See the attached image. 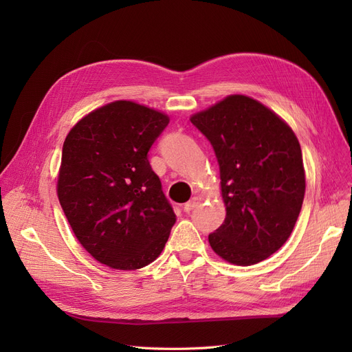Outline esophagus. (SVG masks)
Wrapping results in <instances>:
<instances>
[{
    "label": "esophagus",
    "instance_id": "esophagus-1",
    "mask_svg": "<svg viewBox=\"0 0 352 352\" xmlns=\"http://www.w3.org/2000/svg\"><path fill=\"white\" fill-rule=\"evenodd\" d=\"M201 201H202V199H201V197H194V198H190V199L186 202V204H184V211H185V212H190V211H192V210L199 204Z\"/></svg>",
    "mask_w": 352,
    "mask_h": 352
}]
</instances>
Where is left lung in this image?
<instances>
[{"mask_svg":"<svg viewBox=\"0 0 352 352\" xmlns=\"http://www.w3.org/2000/svg\"><path fill=\"white\" fill-rule=\"evenodd\" d=\"M190 122L220 168L226 219L208 235L212 251L238 265L265 260L289 238L302 207L305 175L295 133L245 95H229Z\"/></svg>","mask_w":352,"mask_h":352,"instance_id":"left-lung-1","label":"left lung"}]
</instances>
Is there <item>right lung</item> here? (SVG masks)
<instances>
[{"label": "right lung", "mask_w": 352, "mask_h": 352, "mask_svg": "<svg viewBox=\"0 0 352 352\" xmlns=\"http://www.w3.org/2000/svg\"><path fill=\"white\" fill-rule=\"evenodd\" d=\"M168 117L132 101H114L85 116L63 145L60 206L92 257L136 270L163 251L176 214L148 151Z\"/></svg>", "instance_id": "right-lung-1"}]
</instances>
